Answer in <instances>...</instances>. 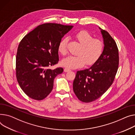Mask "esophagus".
I'll list each match as a JSON object with an SVG mask.
<instances>
[{"instance_id":"34e87169","label":"esophagus","mask_w":135,"mask_h":135,"mask_svg":"<svg viewBox=\"0 0 135 135\" xmlns=\"http://www.w3.org/2000/svg\"><path fill=\"white\" fill-rule=\"evenodd\" d=\"M70 71V69H69L67 68H65L64 69V71H65V72H68V71Z\"/></svg>"}]
</instances>
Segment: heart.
I'll use <instances>...</instances> for the list:
<instances>
[{
    "label": "heart",
    "mask_w": 135,
    "mask_h": 135,
    "mask_svg": "<svg viewBox=\"0 0 135 135\" xmlns=\"http://www.w3.org/2000/svg\"><path fill=\"white\" fill-rule=\"evenodd\" d=\"M75 38L81 45L78 55H70L61 61V65L68 68L82 67L86 64L87 66L94 65L101 57L104 49L103 41L93 36L87 31H81L75 35ZM68 40L62 39L59 42L58 51L62 55L67 52Z\"/></svg>",
    "instance_id": "obj_1"
}]
</instances>
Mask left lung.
<instances>
[{"label": "left lung", "instance_id": "8db88e82", "mask_svg": "<svg viewBox=\"0 0 135 135\" xmlns=\"http://www.w3.org/2000/svg\"><path fill=\"white\" fill-rule=\"evenodd\" d=\"M101 32L104 43L101 57L89 68L78 71L73 81L74 92L84 103L94 102L106 92L118 70L119 52L117 44L108 32L101 29Z\"/></svg>", "mask_w": 135, "mask_h": 135}]
</instances>
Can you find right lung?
<instances>
[{"instance_id":"right-lung-1","label":"right lung","mask_w":135,"mask_h":135,"mask_svg":"<svg viewBox=\"0 0 135 135\" xmlns=\"http://www.w3.org/2000/svg\"><path fill=\"white\" fill-rule=\"evenodd\" d=\"M71 25L45 23L38 25L23 38L17 49L16 73L23 92L31 98L41 100L51 92L54 80L64 69L49 67L59 61V42Z\"/></svg>"}]
</instances>
